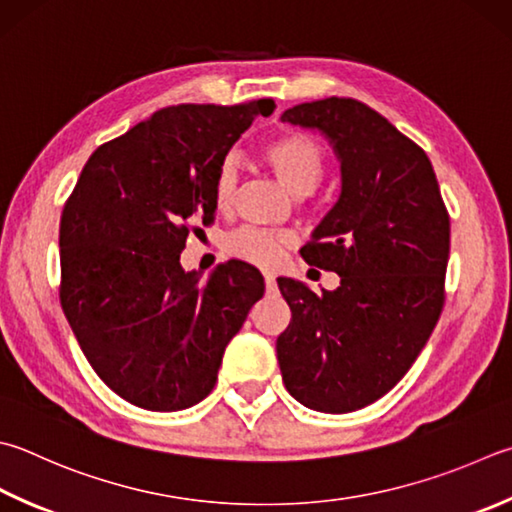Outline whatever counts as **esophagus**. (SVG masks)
<instances>
[{
  "label": "esophagus",
  "instance_id": "esophagus-1",
  "mask_svg": "<svg viewBox=\"0 0 512 512\" xmlns=\"http://www.w3.org/2000/svg\"><path fill=\"white\" fill-rule=\"evenodd\" d=\"M265 289L267 294H276V278L272 274H265Z\"/></svg>",
  "mask_w": 512,
  "mask_h": 512
}]
</instances>
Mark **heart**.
<instances>
[{
	"instance_id": "1",
	"label": "heart",
	"mask_w": 512,
	"mask_h": 512,
	"mask_svg": "<svg viewBox=\"0 0 512 512\" xmlns=\"http://www.w3.org/2000/svg\"><path fill=\"white\" fill-rule=\"evenodd\" d=\"M263 160L281 180L285 189L296 196L312 194L323 180L327 153L323 144L303 131H289L263 144ZM238 171L231 160H223L214 178V202L218 209H227L236 196ZM292 245V238L281 231L258 227H243L234 231L227 240V252L247 263L272 267L281 263L285 249Z\"/></svg>"
}]
</instances>
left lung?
I'll use <instances>...</instances> for the list:
<instances>
[{
    "instance_id": "obj_1",
    "label": "left lung",
    "mask_w": 512,
    "mask_h": 512,
    "mask_svg": "<svg viewBox=\"0 0 512 512\" xmlns=\"http://www.w3.org/2000/svg\"><path fill=\"white\" fill-rule=\"evenodd\" d=\"M281 120L323 131L339 153L341 196L301 256L339 274L341 285L314 294L278 278L292 310L276 341L278 365L303 406L354 412L403 379L435 330L450 216L426 151L368 104L305 102Z\"/></svg>"
}]
</instances>
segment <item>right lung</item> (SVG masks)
Returning a JSON list of instances; mask_svg holds the SVG:
<instances>
[{
  "instance_id": "obj_1",
  "label": "right lung",
  "mask_w": 512,
  "mask_h": 512,
  "mask_svg": "<svg viewBox=\"0 0 512 512\" xmlns=\"http://www.w3.org/2000/svg\"><path fill=\"white\" fill-rule=\"evenodd\" d=\"M274 100L178 104L100 144L60 223V303L95 374L133 406L173 412L214 390L227 343L265 283L243 260L185 272L189 234L214 223V178Z\"/></svg>"
}]
</instances>
